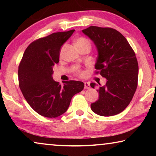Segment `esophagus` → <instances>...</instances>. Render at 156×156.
Here are the masks:
<instances>
[{
	"instance_id": "34e87169",
	"label": "esophagus",
	"mask_w": 156,
	"mask_h": 156,
	"mask_svg": "<svg viewBox=\"0 0 156 156\" xmlns=\"http://www.w3.org/2000/svg\"><path fill=\"white\" fill-rule=\"evenodd\" d=\"M90 88V84L89 82H84V89H89Z\"/></svg>"
}]
</instances>
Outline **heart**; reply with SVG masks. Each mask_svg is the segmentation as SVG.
I'll list each match as a JSON object with an SVG mask.
<instances>
[{"label":"heart","instance_id":"b5f03b06","mask_svg":"<svg viewBox=\"0 0 156 156\" xmlns=\"http://www.w3.org/2000/svg\"><path fill=\"white\" fill-rule=\"evenodd\" d=\"M76 48H77L79 50H80L81 48H84V47H86V46H90V42H89V40L88 39H87V38L85 37H79L76 40ZM62 50H61V52H60V55L62 54ZM75 74L76 75L80 76H84L85 75V73L83 71L82 69H76L75 70Z\"/></svg>","mask_w":156,"mask_h":156}]
</instances>
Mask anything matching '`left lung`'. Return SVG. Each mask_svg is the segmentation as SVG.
<instances>
[{"instance_id": "left-lung-1", "label": "left lung", "mask_w": 156, "mask_h": 156, "mask_svg": "<svg viewBox=\"0 0 156 156\" xmlns=\"http://www.w3.org/2000/svg\"><path fill=\"white\" fill-rule=\"evenodd\" d=\"M98 50L95 74L107 80L97 91L99 99L91 108L99 116H111L122 112L133 99L138 85V65L136 54L121 33L112 27L90 26L82 30ZM94 88V83H91Z\"/></svg>"}]
</instances>
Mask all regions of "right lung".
Segmentation results:
<instances>
[{"label": "right lung", "mask_w": 156, "mask_h": 156, "mask_svg": "<svg viewBox=\"0 0 156 156\" xmlns=\"http://www.w3.org/2000/svg\"><path fill=\"white\" fill-rule=\"evenodd\" d=\"M74 30L54 33L29 44L18 67L19 87L29 105L37 114L56 118L69 107L72 97L84 89L82 82L62 85L53 80V66L59 62L61 46Z\"/></svg>", "instance_id": "1"}]
</instances>
